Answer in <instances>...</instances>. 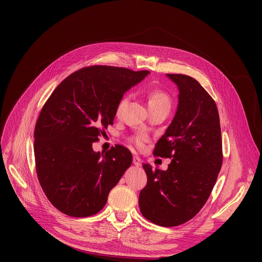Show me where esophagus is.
<instances>
[{
  "label": "esophagus",
  "mask_w": 262,
  "mask_h": 262,
  "mask_svg": "<svg viewBox=\"0 0 262 262\" xmlns=\"http://www.w3.org/2000/svg\"><path fill=\"white\" fill-rule=\"evenodd\" d=\"M133 163L136 167H140L141 166V159L138 156H134L133 157Z\"/></svg>",
  "instance_id": "esophagus-1"
}]
</instances>
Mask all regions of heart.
Here are the masks:
<instances>
[{
	"mask_svg": "<svg viewBox=\"0 0 262 262\" xmlns=\"http://www.w3.org/2000/svg\"><path fill=\"white\" fill-rule=\"evenodd\" d=\"M146 99H147V105L150 112H155V110H166V112L169 113V110L171 108V98L170 95L161 89H152L149 90L146 94ZM129 98L128 95H124L123 98L119 101L118 105H117V109H116V114L119 116L123 108L125 107V105L127 104ZM129 141L136 146V147H142L144 142L146 141V138L143 135H137L132 137L129 139Z\"/></svg>",
	"mask_w": 262,
	"mask_h": 262,
	"instance_id": "heart-1",
	"label": "heart"
}]
</instances>
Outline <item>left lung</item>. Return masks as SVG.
Here are the masks:
<instances>
[{"label":"left lung","instance_id":"obj_1","mask_svg":"<svg viewBox=\"0 0 262 262\" xmlns=\"http://www.w3.org/2000/svg\"><path fill=\"white\" fill-rule=\"evenodd\" d=\"M167 75L180 90L178 106L153 154L172 161L167 171L143 163L147 183L140 191L139 207L148 221L172 227L188 222L207 202L223 152L219 112L209 93L191 76Z\"/></svg>","mask_w":262,"mask_h":262}]
</instances>
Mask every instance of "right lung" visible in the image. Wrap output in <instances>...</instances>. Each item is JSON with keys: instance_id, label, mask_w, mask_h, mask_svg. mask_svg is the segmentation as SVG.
I'll list each match as a JSON object with an SVG mask.
<instances>
[{"instance_id": "obj_1", "label": "right lung", "mask_w": 262, "mask_h": 262, "mask_svg": "<svg viewBox=\"0 0 262 262\" xmlns=\"http://www.w3.org/2000/svg\"><path fill=\"white\" fill-rule=\"evenodd\" d=\"M149 72L85 67L64 78L41 109L34 133L39 184L55 208L74 217L98 213L130 166L122 145L95 153L92 143L114 124L119 101Z\"/></svg>"}]
</instances>
